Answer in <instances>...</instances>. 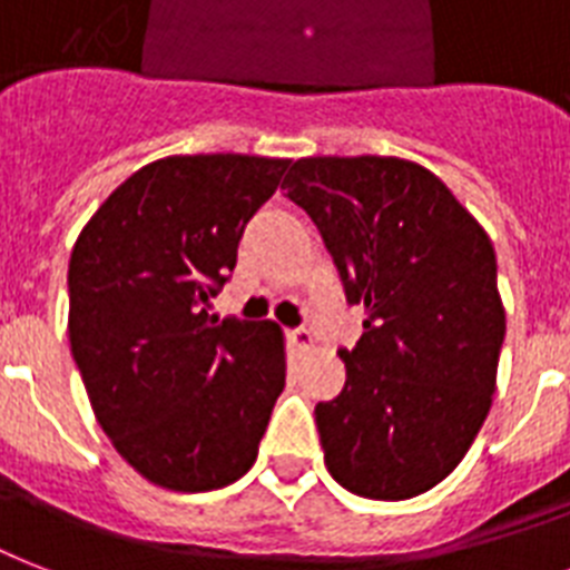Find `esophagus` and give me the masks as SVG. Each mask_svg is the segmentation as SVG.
<instances>
[{
	"label": "esophagus",
	"instance_id": "esophagus-1",
	"mask_svg": "<svg viewBox=\"0 0 570 570\" xmlns=\"http://www.w3.org/2000/svg\"><path fill=\"white\" fill-rule=\"evenodd\" d=\"M286 342H289V348L298 351V354H307V351H313V333L304 331V327L286 333Z\"/></svg>",
	"mask_w": 570,
	"mask_h": 570
}]
</instances>
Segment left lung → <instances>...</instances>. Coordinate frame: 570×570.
Listing matches in <instances>:
<instances>
[{"label": "left lung", "instance_id": "obj_1", "mask_svg": "<svg viewBox=\"0 0 570 570\" xmlns=\"http://www.w3.org/2000/svg\"><path fill=\"white\" fill-rule=\"evenodd\" d=\"M286 196L316 222L363 336L345 386L316 404L331 478L372 501L430 492L492 410L507 313L489 234L404 157H301Z\"/></svg>", "mask_w": 570, "mask_h": 570}]
</instances>
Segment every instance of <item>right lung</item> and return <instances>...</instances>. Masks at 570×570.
I'll use <instances>...</instances> for the list:
<instances>
[{
    "mask_svg": "<svg viewBox=\"0 0 570 570\" xmlns=\"http://www.w3.org/2000/svg\"><path fill=\"white\" fill-rule=\"evenodd\" d=\"M289 160L173 155L125 178L69 254V348L101 430L169 492L252 469L284 392V331L210 316Z\"/></svg>",
    "mask_w": 570,
    "mask_h": 570,
    "instance_id": "1",
    "label": "right lung"
}]
</instances>
